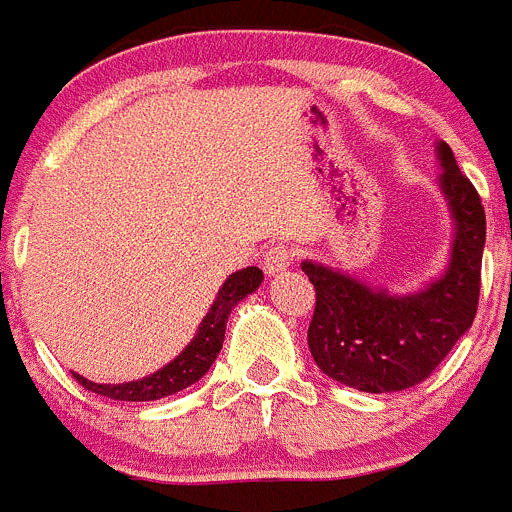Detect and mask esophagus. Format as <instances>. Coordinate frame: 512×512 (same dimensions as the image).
Listing matches in <instances>:
<instances>
[{"mask_svg": "<svg viewBox=\"0 0 512 512\" xmlns=\"http://www.w3.org/2000/svg\"><path fill=\"white\" fill-rule=\"evenodd\" d=\"M290 260H293V255H290L288 247L272 245L270 250L265 252V272L267 275H278V272L288 270Z\"/></svg>", "mask_w": 512, "mask_h": 512, "instance_id": "obj_1", "label": "esophagus"}]
</instances>
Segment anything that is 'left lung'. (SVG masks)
<instances>
[{
	"instance_id": "1",
	"label": "left lung",
	"mask_w": 512,
	"mask_h": 512,
	"mask_svg": "<svg viewBox=\"0 0 512 512\" xmlns=\"http://www.w3.org/2000/svg\"><path fill=\"white\" fill-rule=\"evenodd\" d=\"M437 159V186L455 224L450 262L437 280L394 295L323 262L300 265L315 288L310 353L338 384L369 394L412 389L442 364L475 321L485 209L444 141L437 143Z\"/></svg>"
}]
</instances>
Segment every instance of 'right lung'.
Instances as JSON below:
<instances>
[{
    "label": "right lung",
    "instance_id": "add662e5",
    "mask_svg": "<svg viewBox=\"0 0 512 512\" xmlns=\"http://www.w3.org/2000/svg\"><path fill=\"white\" fill-rule=\"evenodd\" d=\"M262 278L265 275H262L260 267H245V270L232 272L222 283V288H219L212 308L204 315V321L199 323L189 346L174 361H169L164 369L154 371L151 376H143V379L126 381V384H95V381H88L80 374H73L75 381L88 391H93V394L108 396V399L116 401H156L176 394V391L186 389V386L197 384L207 374L209 366L214 364V358H217L219 348H222L227 318L232 308L250 293H255L262 285Z\"/></svg>",
    "mask_w": 512,
    "mask_h": 512
}]
</instances>
